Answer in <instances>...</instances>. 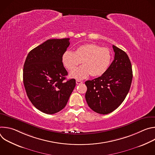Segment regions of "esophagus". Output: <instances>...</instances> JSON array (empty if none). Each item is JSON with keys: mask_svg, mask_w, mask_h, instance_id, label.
Masks as SVG:
<instances>
[{"mask_svg": "<svg viewBox=\"0 0 155 155\" xmlns=\"http://www.w3.org/2000/svg\"><path fill=\"white\" fill-rule=\"evenodd\" d=\"M83 82L81 81H80V80H76V83L77 84H81Z\"/></svg>", "mask_w": 155, "mask_h": 155, "instance_id": "34e87169", "label": "esophagus"}]
</instances>
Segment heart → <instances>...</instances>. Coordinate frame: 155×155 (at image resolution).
Masks as SVG:
<instances>
[{"mask_svg":"<svg viewBox=\"0 0 155 155\" xmlns=\"http://www.w3.org/2000/svg\"><path fill=\"white\" fill-rule=\"evenodd\" d=\"M112 59V53L108 48L101 47L94 43H87L78 47L75 52L65 51L62 62L68 70H72L82 61L84 65L72 71L70 76L83 80L91 75L101 76L108 70Z\"/></svg>","mask_w":155,"mask_h":155,"instance_id":"1","label":"heart"}]
</instances>
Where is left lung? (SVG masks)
<instances>
[{
    "label": "left lung",
    "mask_w": 155,
    "mask_h": 155,
    "mask_svg": "<svg viewBox=\"0 0 155 155\" xmlns=\"http://www.w3.org/2000/svg\"><path fill=\"white\" fill-rule=\"evenodd\" d=\"M114 60L107 72L93 80L85 81L86 102L93 111L106 115L117 109L125 99L132 80V70L127 54L113 45Z\"/></svg>",
    "instance_id": "8db88e82"
}]
</instances>
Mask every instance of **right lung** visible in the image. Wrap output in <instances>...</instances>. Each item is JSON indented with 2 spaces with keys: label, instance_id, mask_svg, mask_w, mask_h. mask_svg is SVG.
<instances>
[{
  "label": "right lung",
  "instance_id": "1",
  "mask_svg": "<svg viewBox=\"0 0 155 155\" xmlns=\"http://www.w3.org/2000/svg\"><path fill=\"white\" fill-rule=\"evenodd\" d=\"M70 38L50 39L32 50L23 69V83L34 106L47 114H54L67 104L76 84L75 79L65 81L68 75L62 62Z\"/></svg>",
  "mask_w": 155,
  "mask_h": 155
}]
</instances>
